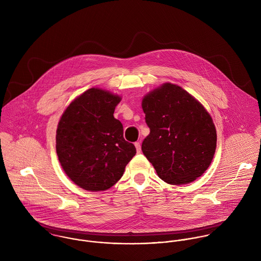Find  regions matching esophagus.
<instances>
[{"label":"esophagus","instance_id":"esophagus-1","mask_svg":"<svg viewBox=\"0 0 261 261\" xmlns=\"http://www.w3.org/2000/svg\"><path fill=\"white\" fill-rule=\"evenodd\" d=\"M135 146H136V149H137V151L138 152H141V144H140V142H137V143H135Z\"/></svg>","mask_w":261,"mask_h":261}]
</instances>
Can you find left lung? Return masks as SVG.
Here are the masks:
<instances>
[{"mask_svg":"<svg viewBox=\"0 0 261 261\" xmlns=\"http://www.w3.org/2000/svg\"><path fill=\"white\" fill-rule=\"evenodd\" d=\"M149 135L142 150L168 184H189L209 168L217 134L210 113L185 89L166 82L142 100Z\"/></svg>","mask_w":261,"mask_h":261,"instance_id":"obj_1","label":"left lung"}]
</instances>
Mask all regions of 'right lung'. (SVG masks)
Instances as JSON below:
<instances>
[{
  "label": "right lung",
  "instance_id": "1",
  "mask_svg": "<svg viewBox=\"0 0 261 261\" xmlns=\"http://www.w3.org/2000/svg\"><path fill=\"white\" fill-rule=\"evenodd\" d=\"M121 97L92 87L74 98L56 130V152L68 178L84 190L106 191L123 175L136 154L113 112Z\"/></svg>",
  "mask_w": 261,
  "mask_h": 261
}]
</instances>
